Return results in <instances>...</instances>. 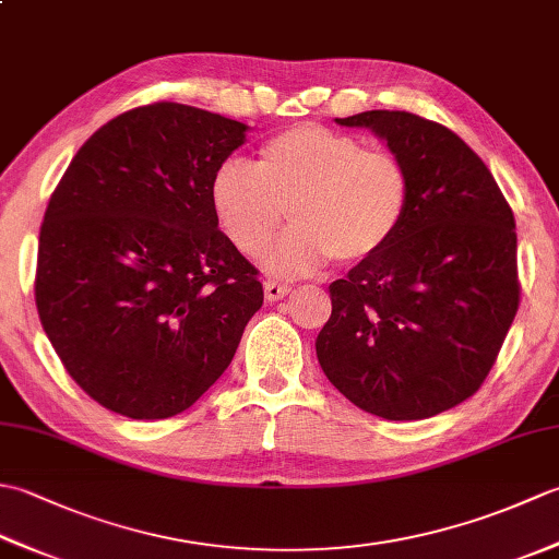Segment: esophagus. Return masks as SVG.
Here are the masks:
<instances>
[{
	"label": "esophagus",
	"instance_id": "esophagus-1",
	"mask_svg": "<svg viewBox=\"0 0 559 559\" xmlns=\"http://www.w3.org/2000/svg\"><path fill=\"white\" fill-rule=\"evenodd\" d=\"M264 293H266V300L269 302H278L286 298V295L290 293V286L288 283H278V281H266L264 283Z\"/></svg>",
	"mask_w": 559,
	"mask_h": 559
}]
</instances>
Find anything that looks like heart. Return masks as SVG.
Listing matches in <instances>:
<instances>
[{
  "label": "heart",
  "instance_id": "b5f03b06",
  "mask_svg": "<svg viewBox=\"0 0 559 559\" xmlns=\"http://www.w3.org/2000/svg\"><path fill=\"white\" fill-rule=\"evenodd\" d=\"M411 173L394 151L365 148L358 136L322 124H298L264 141L257 165L223 163L211 180V209L225 237L249 259L302 273L334 259L372 261L394 242L411 209Z\"/></svg>",
  "mask_w": 559,
  "mask_h": 559
}]
</instances>
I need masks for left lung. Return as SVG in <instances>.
Wrapping results in <instances>:
<instances>
[{
    "mask_svg": "<svg viewBox=\"0 0 559 559\" xmlns=\"http://www.w3.org/2000/svg\"><path fill=\"white\" fill-rule=\"evenodd\" d=\"M336 122L386 139L413 192L394 242L329 286L317 358L358 408L432 418L476 394L519 312L514 213L478 153L439 122L406 110Z\"/></svg>",
    "mask_w": 559,
    "mask_h": 559,
    "instance_id": "obj_1",
    "label": "left lung"
}]
</instances>
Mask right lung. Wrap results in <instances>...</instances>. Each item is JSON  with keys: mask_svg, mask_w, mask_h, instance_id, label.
Returning a JSON list of instances; mask_svg holds the SVG:
<instances>
[{"mask_svg": "<svg viewBox=\"0 0 559 559\" xmlns=\"http://www.w3.org/2000/svg\"><path fill=\"white\" fill-rule=\"evenodd\" d=\"M245 134L192 105H141L103 124L55 187L35 307L103 408L163 420L194 406L264 302L259 271L211 209L213 175Z\"/></svg>", "mask_w": 559, "mask_h": 559, "instance_id": "right-lung-1", "label": "right lung"}]
</instances>
